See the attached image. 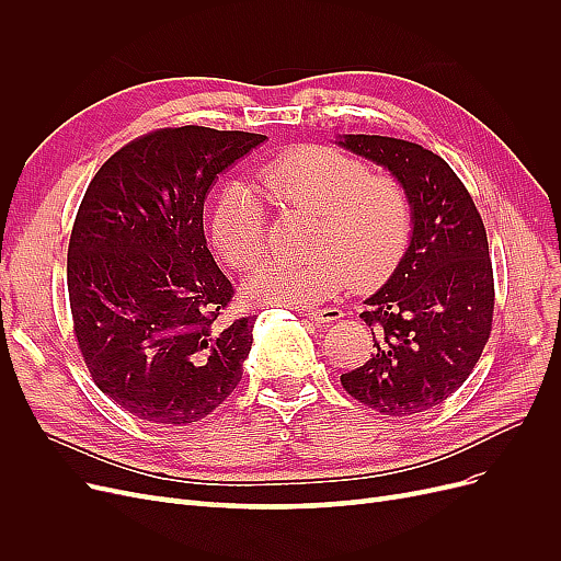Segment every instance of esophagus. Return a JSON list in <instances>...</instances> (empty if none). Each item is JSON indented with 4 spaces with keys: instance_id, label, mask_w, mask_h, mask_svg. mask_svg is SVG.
<instances>
[{
    "instance_id": "esophagus-1",
    "label": "esophagus",
    "mask_w": 561,
    "mask_h": 561,
    "mask_svg": "<svg viewBox=\"0 0 561 561\" xmlns=\"http://www.w3.org/2000/svg\"><path fill=\"white\" fill-rule=\"evenodd\" d=\"M301 316H307L313 322H334L344 313H342V309H307V311H301Z\"/></svg>"
}]
</instances>
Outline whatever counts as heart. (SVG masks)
Masks as SVG:
<instances>
[{"instance_id": "1", "label": "heart", "mask_w": 561, "mask_h": 561, "mask_svg": "<svg viewBox=\"0 0 561 561\" xmlns=\"http://www.w3.org/2000/svg\"><path fill=\"white\" fill-rule=\"evenodd\" d=\"M257 186L280 208L316 213L309 260H266L252 271L245 293L262 304L316 307L346 287L383 283L402 262L414 231L410 192L393 175L325 145H299L257 168ZM268 217L260 192L229 182L219 192L210 233L227 264L250 268L266 248Z\"/></svg>"}]
</instances>
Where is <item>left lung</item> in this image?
<instances>
[{"label":"left lung","instance_id":"8db88e82","mask_svg":"<svg viewBox=\"0 0 561 561\" xmlns=\"http://www.w3.org/2000/svg\"><path fill=\"white\" fill-rule=\"evenodd\" d=\"M339 145L388 168L414 208L410 248L360 313L375 353L342 375V386L379 414L433 410L472 375L491 334L496 293L484 222L431 149L383 135H344Z\"/></svg>","mask_w":561,"mask_h":561}]
</instances>
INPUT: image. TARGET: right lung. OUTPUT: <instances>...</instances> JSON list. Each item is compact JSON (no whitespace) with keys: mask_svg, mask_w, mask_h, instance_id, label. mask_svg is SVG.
<instances>
[{"mask_svg":"<svg viewBox=\"0 0 561 561\" xmlns=\"http://www.w3.org/2000/svg\"><path fill=\"white\" fill-rule=\"evenodd\" d=\"M266 135L159 128L91 180L67 248L75 336L95 386L135 419L186 426L239 386L254 316L219 320L231 280L203 233L215 178Z\"/></svg>","mask_w":561,"mask_h":561,"instance_id":"add662e5","label":"right lung"}]
</instances>
